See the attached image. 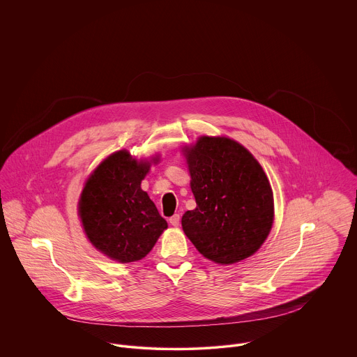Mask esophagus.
<instances>
[{"label": "esophagus", "instance_id": "esophagus-1", "mask_svg": "<svg viewBox=\"0 0 357 357\" xmlns=\"http://www.w3.org/2000/svg\"><path fill=\"white\" fill-rule=\"evenodd\" d=\"M169 222L173 225V227H178L180 225V214H174L169 218Z\"/></svg>", "mask_w": 357, "mask_h": 357}]
</instances>
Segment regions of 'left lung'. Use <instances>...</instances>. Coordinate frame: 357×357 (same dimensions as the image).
Instances as JSON below:
<instances>
[{"instance_id":"1","label":"left lung","mask_w":357,"mask_h":357,"mask_svg":"<svg viewBox=\"0 0 357 357\" xmlns=\"http://www.w3.org/2000/svg\"><path fill=\"white\" fill-rule=\"evenodd\" d=\"M185 156L197 201L181 218L188 239L222 265L255 255L273 222L272 188L255 156L231 139L207 136Z\"/></svg>"}]
</instances>
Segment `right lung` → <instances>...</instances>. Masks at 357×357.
Segmentation results:
<instances>
[{"label":"right lung","mask_w":357,"mask_h":357,"mask_svg":"<svg viewBox=\"0 0 357 357\" xmlns=\"http://www.w3.org/2000/svg\"><path fill=\"white\" fill-rule=\"evenodd\" d=\"M147 162L118 151L104 159L89 177L79 199V215L92 245L119 262L149 255L167 228L140 184L149 173Z\"/></svg>","instance_id":"obj_1"}]
</instances>
